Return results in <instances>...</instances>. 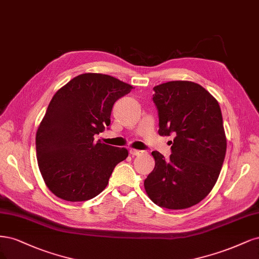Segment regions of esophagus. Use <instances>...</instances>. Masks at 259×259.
<instances>
[{
	"mask_svg": "<svg viewBox=\"0 0 259 259\" xmlns=\"http://www.w3.org/2000/svg\"><path fill=\"white\" fill-rule=\"evenodd\" d=\"M130 154L132 155V156H138V155H140V154H142V151H140V149H130Z\"/></svg>",
	"mask_w": 259,
	"mask_h": 259,
	"instance_id": "34e87169",
	"label": "esophagus"
}]
</instances>
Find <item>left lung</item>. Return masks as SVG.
Here are the masks:
<instances>
[{
	"label": "left lung",
	"mask_w": 259,
	"mask_h": 259,
	"mask_svg": "<svg viewBox=\"0 0 259 259\" xmlns=\"http://www.w3.org/2000/svg\"><path fill=\"white\" fill-rule=\"evenodd\" d=\"M159 136H173L170 159L153 152L155 168L144 181L152 201L170 210L199 203L221 173L227 141L216 99L202 86L173 80L154 87Z\"/></svg>",
	"instance_id": "8db88e82"
}]
</instances>
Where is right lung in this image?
Here are the masks:
<instances>
[{
	"instance_id": "obj_1",
	"label": "right lung",
	"mask_w": 259,
	"mask_h": 259,
	"mask_svg": "<svg viewBox=\"0 0 259 259\" xmlns=\"http://www.w3.org/2000/svg\"><path fill=\"white\" fill-rule=\"evenodd\" d=\"M133 87L110 75L85 73L57 91L36 132V157L46 186L65 201H86L108 184L126 148L95 141L111 123L114 103Z\"/></svg>"
}]
</instances>
